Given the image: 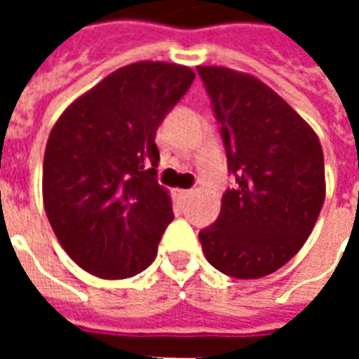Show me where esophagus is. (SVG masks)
I'll return each mask as SVG.
<instances>
[{"label":"esophagus","mask_w":359,"mask_h":359,"mask_svg":"<svg viewBox=\"0 0 359 359\" xmlns=\"http://www.w3.org/2000/svg\"><path fill=\"white\" fill-rule=\"evenodd\" d=\"M190 192H192V190H187V188H177V190H175V196H177V198H188Z\"/></svg>","instance_id":"esophagus-1"}]
</instances>
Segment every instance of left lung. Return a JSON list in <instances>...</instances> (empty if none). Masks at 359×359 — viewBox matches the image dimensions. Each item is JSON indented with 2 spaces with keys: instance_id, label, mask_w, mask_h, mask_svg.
Masks as SVG:
<instances>
[{
  "instance_id": "left-lung-1",
  "label": "left lung",
  "mask_w": 359,
  "mask_h": 359,
  "mask_svg": "<svg viewBox=\"0 0 359 359\" xmlns=\"http://www.w3.org/2000/svg\"><path fill=\"white\" fill-rule=\"evenodd\" d=\"M221 123L229 171L221 215L200 233L205 259L234 278L280 269L306 244L325 202L316 130L265 82L229 67H198Z\"/></svg>"
}]
</instances>
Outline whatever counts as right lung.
I'll use <instances>...</instances> for the list:
<instances>
[{
  "instance_id": "add662e5",
  "label": "right lung",
  "mask_w": 359,
  "mask_h": 359,
  "mask_svg": "<svg viewBox=\"0 0 359 359\" xmlns=\"http://www.w3.org/2000/svg\"><path fill=\"white\" fill-rule=\"evenodd\" d=\"M187 65L138 61L79 95L46 146V215L74 264L100 278L133 277L157 256L172 221L157 184V126L194 81Z\"/></svg>"
}]
</instances>
